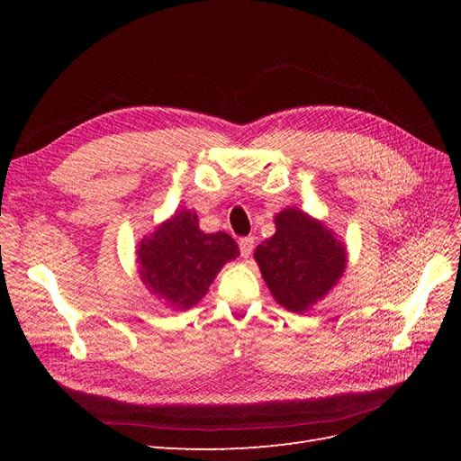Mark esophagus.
Wrapping results in <instances>:
<instances>
[{"mask_svg":"<svg viewBox=\"0 0 461 461\" xmlns=\"http://www.w3.org/2000/svg\"><path fill=\"white\" fill-rule=\"evenodd\" d=\"M239 246H240L242 258H249V256H252V249H254V239H252V236H244V239L239 240Z\"/></svg>","mask_w":461,"mask_h":461,"instance_id":"esophagus-1","label":"esophagus"}]
</instances>
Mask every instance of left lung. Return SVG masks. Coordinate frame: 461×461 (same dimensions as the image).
<instances>
[{"mask_svg": "<svg viewBox=\"0 0 461 461\" xmlns=\"http://www.w3.org/2000/svg\"><path fill=\"white\" fill-rule=\"evenodd\" d=\"M275 234L254 252L265 285L285 310L302 313L323 300L346 269V246L323 222L286 207Z\"/></svg>", "mask_w": 461, "mask_h": 461, "instance_id": "left-lung-1", "label": "left lung"}]
</instances>
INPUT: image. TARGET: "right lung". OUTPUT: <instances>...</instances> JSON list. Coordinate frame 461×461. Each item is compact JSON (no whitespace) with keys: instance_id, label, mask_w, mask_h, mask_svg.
Instances as JSON below:
<instances>
[{"instance_id":"1","label":"right lung","mask_w":461,"mask_h":461,"mask_svg":"<svg viewBox=\"0 0 461 461\" xmlns=\"http://www.w3.org/2000/svg\"><path fill=\"white\" fill-rule=\"evenodd\" d=\"M136 256L138 273L151 294L173 310H188L207 294L222 265L240 252L232 236L203 232L196 212L180 209L144 236Z\"/></svg>"}]
</instances>
